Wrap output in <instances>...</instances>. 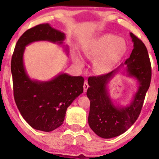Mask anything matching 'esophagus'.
Returning a JSON list of instances; mask_svg holds the SVG:
<instances>
[{
	"label": "esophagus",
	"instance_id": "34e87169",
	"mask_svg": "<svg viewBox=\"0 0 159 159\" xmlns=\"http://www.w3.org/2000/svg\"><path fill=\"white\" fill-rule=\"evenodd\" d=\"M88 87H89V85H88V82H87V81H84V85H83L84 92V93H86V92H87V90H88Z\"/></svg>",
	"mask_w": 159,
	"mask_h": 159
}]
</instances>
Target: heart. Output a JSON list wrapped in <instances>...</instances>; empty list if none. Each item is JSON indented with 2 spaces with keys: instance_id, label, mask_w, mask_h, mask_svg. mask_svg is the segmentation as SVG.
Wrapping results in <instances>:
<instances>
[{
  "instance_id": "1",
  "label": "heart",
  "mask_w": 159,
  "mask_h": 159,
  "mask_svg": "<svg viewBox=\"0 0 159 159\" xmlns=\"http://www.w3.org/2000/svg\"><path fill=\"white\" fill-rule=\"evenodd\" d=\"M127 51L126 41L112 34H104L93 40L84 49L89 58H96L94 68L98 73L106 75L111 71L121 61ZM77 62L82 65V59L78 57Z\"/></svg>"
}]
</instances>
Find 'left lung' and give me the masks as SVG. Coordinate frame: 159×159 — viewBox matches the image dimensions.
Returning a JSON list of instances; mask_svg holds the SVG:
<instances>
[{
    "instance_id": "obj_1",
    "label": "left lung",
    "mask_w": 159,
    "mask_h": 159,
    "mask_svg": "<svg viewBox=\"0 0 159 159\" xmlns=\"http://www.w3.org/2000/svg\"><path fill=\"white\" fill-rule=\"evenodd\" d=\"M133 50L129 58L114 71L106 75L88 78L87 96L90 101L88 124L98 136L108 139L125 132L138 118L151 80V65L148 50L140 39L129 33ZM121 70L135 79L139 84L137 92L127 106L115 105L110 98L107 84Z\"/></svg>"
}]
</instances>
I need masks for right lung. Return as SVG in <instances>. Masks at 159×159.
Returning <instances> with one entry per match:
<instances>
[{"mask_svg": "<svg viewBox=\"0 0 159 159\" xmlns=\"http://www.w3.org/2000/svg\"><path fill=\"white\" fill-rule=\"evenodd\" d=\"M66 36L49 24L28 30L17 41L11 58L14 96L25 121L34 129L51 132L64 122L67 108L83 93L84 78L60 73L48 81L32 80L24 64L25 47L38 41L64 44ZM68 54V45H62Z\"/></svg>", "mask_w": 159, "mask_h": 159, "instance_id": "right-lung-1", "label": "right lung"}]
</instances>
